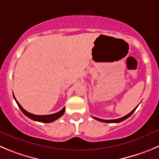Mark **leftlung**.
<instances>
[{
	"label": "left lung",
	"instance_id": "8db88e82",
	"mask_svg": "<svg viewBox=\"0 0 159 159\" xmlns=\"http://www.w3.org/2000/svg\"><path fill=\"white\" fill-rule=\"evenodd\" d=\"M137 106L136 107V108H134V109L133 110V111H131L130 113H129V114L126 115V116H123V117H122V118H119V119H111V120H106V119H99V118L93 117V119H96V120L100 121V122H108V123H118V122H122V121L125 120V119H128V118H129V116H130L131 115H132L133 113L135 111V110L137 109Z\"/></svg>",
	"mask_w": 159,
	"mask_h": 159
}]
</instances>
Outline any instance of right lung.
<instances>
[{
  "instance_id": "right-lung-1",
  "label": "right lung",
  "mask_w": 159,
  "mask_h": 159,
  "mask_svg": "<svg viewBox=\"0 0 159 159\" xmlns=\"http://www.w3.org/2000/svg\"><path fill=\"white\" fill-rule=\"evenodd\" d=\"M13 97H14V99L16 100V103H17L18 106H19V108H20L21 111H22V112H23L24 114L27 116V117H29L30 119H33V120H34V121H37V122H45V123H49V122H54V121H55L56 119H59V118L61 117V116H62L63 114L65 113V108H63L62 109H61L60 111H58V112L54 113V114H51V115H46V116H37V115L31 114V113H30V112H28V111H25V110L24 109L22 106H21L20 104H19V102L17 101V100L16 99V98H15L14 95H13Z\"/></svg>"
}]
</instances>
